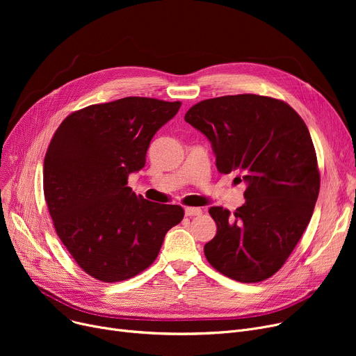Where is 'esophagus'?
Returning a JSON list of instances; mask_svg holds the SVG:
<instances>
[{
    "mask_svg": "<svg viewBox=\"0 0 356 356\" xmlns=\"http://www.w3.org/2000/svg\"><path fill=\"white\" fill-rule=\"evenodd\" d=\"M202 213L200 208H184L186 216H199Z\"/></svg>",
    "mask_w": 356,
    "mask_h": 356,
    "instance_id": "obj_1",
    "label": "esophagus"
}]
</instances>
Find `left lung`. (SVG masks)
I'll return each instance as SVG.
<instances>
[{
    "mask_svg": "<svg viewBox=\"0 0 356 356\" xmlns=\"http://www.w3.org/2000/svg\"><path fill=\"white\" fill-rule=\"evenodd\" d=\"M184 121L212 144L218 172H236L245 203L234 213L209 209L216 235L209 264L241 283H258L283 267L307 228L321 175L309 129L284 101L242 93L204 99Z\"/></svg>",
    "mask_w": 356,
    "mask_h": 356,
    "instance_id": "left-lung-1",
    "label": "left lung"
}]
</instances>
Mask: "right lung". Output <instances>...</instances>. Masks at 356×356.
<instances>
[{
  "label": "right lung",
  "instance_id": "1",
  "mask_svg": "<svg viewBox=\"0 0 356 356\" xmlns=\"http://www.w3.org/2000/svg\"><path fill=\"white\" fill-rule=\"evenodd\" d=\"M180 105L140 97L89 105L66 117L49 144L43 189L56 234L99 282H122L148 268L167 231L183 219L179 204L145 200L127 186Z\"/></svg>",
  "mask_w": 356,
  "mask_h": 356
}]
</instances>
